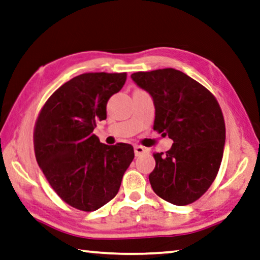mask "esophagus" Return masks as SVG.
Masks as SVG:
<instances>
[{"label":"esophagus","mask_w":260,"mask_h":260,"mask_svg":"<svg viewBox=\"0 0 260 260\" xmlns=\"http://www.w3.org/2000/svg\"><path fill=\"white\" fill-rule=\"evenodd\" d=\"M134 152L136 157H139V155H142L144 153H148L149 152V149L144 148L142 145H135L134 146Z\"/></svg>","instance_id":"1"}]
</instances>
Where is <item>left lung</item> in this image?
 Instances as JSON below:
<instances>
[{"instance_id": "obj_1", "label": "left lung", "mask_w": 260, "mask_h": 260, "mask_svg": "<svg viewBox=\"0 0 260 260\" xmlns=\"http://www.w3.org/2000/svg\"><path fill=\"white\" fill-rule=\"evenodd\" d=\"M131 77L153 99V129L174 141L166 153H153L152 190L173 205H190L210 187L223 159L225 121L218 102L204 85L173 68Z\"/></svg>"}]
</instances>
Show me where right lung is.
Here are the masks:
<instances>
[{
    "label": "right lung",
    "mask_w": 260,
    "mask_h": 260,
    "mask_svg": "<svg viewBox=\"0 0 260 260\" xmlns=\"http://www.w3.org/2000/svg\"><path fill=\"white\" fill-rule=\"evenodd\" d=\"M126 77V73L74 77L52 94L36 119L37 164L56 194L78 210L94 211L114 199L134 159L131 144L107 145L93 134Z\"/></svg>",
    "instance_id": "obj_1"
}]
</instances>
